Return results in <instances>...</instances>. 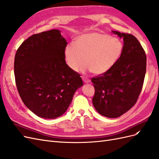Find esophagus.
Here are the masks:
<instances>
[{"mask_svg": "<svg viewBox=\"0 0 159 159\" xmlns=\"http://www.w3.org/2000/svg\"><path fill=\"white\" fill-rule=\"evenodd\" d=\"M81 78H82L83 81L86 84L90 82V80L89 78H86V77H85V76H81Z\"/></svg>", "mask_w": 159, "mask_h": 159, "instance_id": "34e87169", "label": "esophagus"}]
</instances>
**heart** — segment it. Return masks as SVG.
<instances>
[{"mask_svg":"<svg viewBox=\"0 0 159 159\" xmlns=\"http://www.w3.org/2000/svg\"><path fill=\"white\" fill-rule=\"evenodd\" d=\"M123 44L119 38L100 32L84 34L76 38L75 45L66 47L64 56L69 68L77 71L85 63L84 72L102 74L108 71L121 57Z\"/></svg>","mask_w":159,"mask_h":159,"instance_id":"heart-1","label":"heart"}]
</instances>
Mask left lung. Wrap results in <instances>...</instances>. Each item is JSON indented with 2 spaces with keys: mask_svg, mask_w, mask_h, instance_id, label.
Returning a JSON list of instances; mask_svg holds the SVG:
<instances>
[{
  "mask_svg": "<svg viewBox=\"0 0 159 159\" xmlns=\"http://www.w3.org/2000/svg\"><path fill=\"white\" fill-rule=\"evenodd\" d=\"M113 32L123 38L122 54L108 71L91 78L95 88L93 106L109 118L121 116L136 103L147 67L145 52L137 38L129 33Z\"/></svg>",
  "mask_w": 159,
  "mask_h": 159,
  "instance_id": "8db88e82",
  "label": "left lung"
}]
</instances>
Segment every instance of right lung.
Instances as JSON below:
<instances>
[{
  "label": "right lung",
  "instance_id": "right-lung-1",
  "mask_svg": "<svg viewBox=\"0 0 159 159\" xmlns=\"http://www.w3.org/2000/svg\"><path fill=\"white\" fill-rule=\"evenodd\" d=\"M67 44L60 30H51L28 38L16 52L14 71L19 95L41 118L63 115L83 85L80 74L66 63Z\"/></svg>",
  "mask_w": 159,
  "mask_h": 159
}]
</instances>
